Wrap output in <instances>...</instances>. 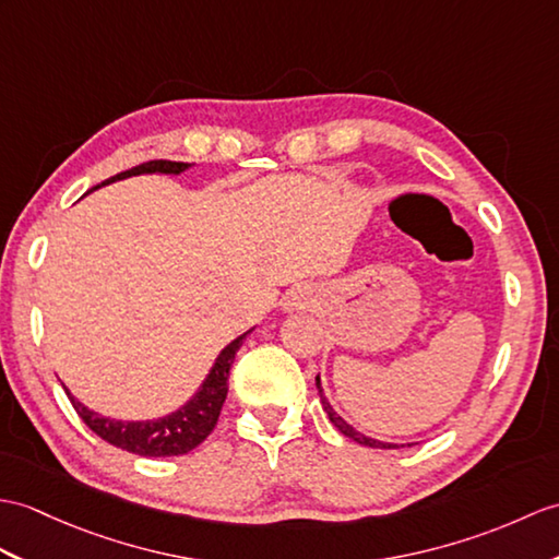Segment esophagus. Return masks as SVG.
<instances>
[{
  "instance_id": "34e87169",
  "label": "esophagus",
  "mask_w": 559,
  "mask_h": 559,
  "mask_svg": "<svg viewBox=\"0 0 559 559\" xmlns=\"http://www.w3.org/2000/svg\"><path fill=\"white\" fill-rule=\"evenodd\" d=\"M311 302H314V290H311L309 285H297V288H293L288 295H285L283 307L293 311V309H305Z\"/></svg>"
}]
</instances>
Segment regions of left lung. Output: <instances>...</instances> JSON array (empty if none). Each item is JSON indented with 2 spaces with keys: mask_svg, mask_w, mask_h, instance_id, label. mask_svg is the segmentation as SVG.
I'll list each match as a JSON object with an SVG mask.
<instances>
[{
  "mask_svg": "<svg viewBox=\"0 0 559 559\" xmlns=\"http://www.w3.org/2000/svg\"><path fill=\"white\" fill-rule=\"evenodd\" d=\"M317 388H319L321 407L326 409L331 424H333L335 428H338V431H341L343 436H347L349 440H355V443H359V445H367V448H381V450H393V448H397V443H385V440L369 438V436H365L361 431H357V428H355L353 424H347V421L341 417V414L331 407V402H329L326 397H323V388H321V379H319V376H317Z\"/></svg>",
  "mask_w": 559,
  "mask_h": 559,
  "instance_id": "obj_1",
  "label": "left lung"
}]
</instances>
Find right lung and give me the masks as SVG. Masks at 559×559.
<instances>
[{"label": "right lung", "instance_id": "1", "mask_svg": "<svg viewBox=\"0 0 559 559\" xmlns=\"http://www.w3.org/2000/svg\"><path fill=\"white\" fill-rule=\"evenodd\" d=\"M190 166H194V164L166 162V159L147 162V164H140V166L131 168V171H123L119 176L104 180L102 186H109V183H116V180H123V178H131V176H142V174L180 176V174H186ZM252 331L254 329L245 331L242 335H238L236 341H230L224 349H221L218 357L214 359L210 373L204 376L202 385L198 388V393H194L186 402V405H180L171 414H164V417H159V419L123 421V419L102 417L99 412L90 409V407L83 405L81 400H75L67 385H63V391H67L71 405L78 412V417H81L87 424L90 431L97 433L102 440H107V443L133 452V455H140V457L186 455V452L198 448L202 440L214 431L221 407H224L226 395H228L230 365H233V359H236V353L240 349L242 341L248 338Z\"/></svg>", "mask_w": 559, "mask_h": 559}]
</instances>
